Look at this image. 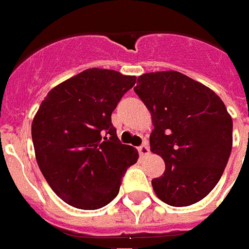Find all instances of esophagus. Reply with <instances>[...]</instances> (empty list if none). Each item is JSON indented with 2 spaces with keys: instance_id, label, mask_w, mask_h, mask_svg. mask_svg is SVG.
Returning <instances> with one entry per match:
<instances>
[{
  "instance_id": "obj_1",
  "label": "esophagus",
  "mask_w": 249,
  "mask_h": 249,
  "mask_svg": "<svg viewBox=\"0 0 249 249\" xmlns=\"http://www.w3.org/2000/svg\"><path fill=\"white\" fill-rule=\"evenodd\" d=\"M138 151L141 156H147L150 153L149 146H147V144H142V146H139L138 147Z\"/></svg>"
}]
</instances>
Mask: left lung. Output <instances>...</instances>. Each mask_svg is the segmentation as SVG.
<instances>
[{"label": "left lung", "instance_id": "left-lung-1", "mask_svg": "<svg viewBox=\"0 0 249 249\" xmlns=\"http://www.w3.org/2000/svg\"><path fill=\"white\" fill-rule=\"evenodd\" d=\"M134 91L151 114L150 150L165 161L151 181L167 205L188 206L209 195L232 150V118L216 92L177 71L143 73Z\"/></svg>", "mask_w": 249, "mask_h": 249}]
</instances>
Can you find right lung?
Returning a JSON list of instances; mask_svg holds the SVG:
<instances>
[{"instance_id": "right-lung-1", "label": "right lung", "mask_w": 249, "mask_h": 249, "mask_svg": "<svg viewBox=\"0 0 249 249\" xmlns=\"http://www.w3.org/2000/svg\"><path fill=\"white\" fill-rule=\"evenodd\" d=\"M137 77L89 68L52 88L32 122L37 163L68 205L93 211L119 193L122 177L138 161L121 143L111 114Z\"/></svg>"}]
</instances>
